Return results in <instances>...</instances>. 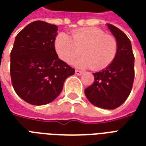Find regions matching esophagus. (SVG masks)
<instances>
[{
    "mask_svg": "<svg viewBox=\"0 0 146 146\" xmlns=\"http://www.w3.org/2000/svg\"><path fill=\"white\" fill-rule=\"evenodd\" d=\"M83 72L82 71H80V70H75V74L77 75H82Z\"/></svg>",
    "mask_w": 146,
    "mask_h": 146,
    "instance_id": "34e87169",
    "label": "esophagus"
}]
</instances>
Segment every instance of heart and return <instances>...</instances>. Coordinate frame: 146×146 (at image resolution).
I'll return each instance as SVG.
<instances>
[{
	"label": "heart",
	"instance_id": "b5f03b06",
	"mask_svg": "<svg viewBox=\"0 0 146 146\" xmlns=\"http://www.w3.org/2000/svg\"><path fill=\"white\" fill-rule=\"evenodd\" d=\"M54 48L59 58L66 63H72L82 52L84 56L76 65L100 71L114 61L118 42L114 36L106 35L99 28L85 27L74 30L72 38L65 33H59L54 40Z\"/></svg>",
	"mask_w": 146,
	"mask_h": 146
}]
</instances>
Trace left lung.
<instances>
[{"label": "left lung", "mask_w": 146, "mask_h": 146, "mask_svg": "<svg viewBox=\"0 0 146 146\" xmlns=\"http://www.w3.org/2000/svg\"><path fill=\"white\" fill-rule=\"evenodd\" d=\"M108 27L118 42L114 61L101 72L93 73V84L85 89V94L94 106L115 109L122 105L131 92L135 78V57L131 41L126 35L112 25Z\"/></svg>", "instance_id": "obj_1"}]
</instances>
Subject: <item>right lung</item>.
Segmentation results:
<instances>
[{
	"label": "right lung",
	"mask_w": 146,
	"mask_h": 146,
	"mask_svg": "<svg viewBox=\"0 0 146 146\" xmlns=\"http://www.w3.org/2000/svg\"><path fill=\"white\" fill-rule=\"evenodd\" d=\"M58 27L33 21L15 38L11 52L10 74L17 95L26 102L43 106L60 95L74 69L58 58L54 48Z\"/></svg>",
	"instance_id": "right-lung-1"
}]
</instances>
